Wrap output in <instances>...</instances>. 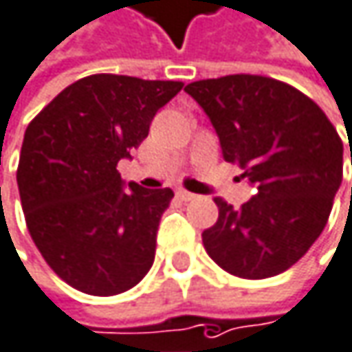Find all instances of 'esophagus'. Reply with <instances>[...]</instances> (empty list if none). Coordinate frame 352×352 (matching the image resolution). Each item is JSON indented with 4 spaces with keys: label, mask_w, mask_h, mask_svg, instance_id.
<instances>
[{
    "label": "esophagus",
    "mask_w": 352,
    "mask_h": 352,
    "mask_svg": "<svg viewBox=\"0 0 352 352\" xmlns=\"http://www.w3.org/2000/svg\"><path fill=\"white\" fill-rule=\"evenodd\" d=\"M175 195L181 201H193V199L197 197L195 193H191V191H187V189H183V187H177Z\"/></svg>",
    "instance_id": "esophagus-1"
}]
</instances>
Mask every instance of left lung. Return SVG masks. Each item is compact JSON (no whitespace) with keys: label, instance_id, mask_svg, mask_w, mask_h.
<instances>
[{"label":"left lung","instance_id":"8db88e82","mask_svg":"<svg viewBox=\"0 0 352 352\" xmlns=\"http://www.w3.org/2000/svg\"><path fill=\"white\" fill-rule=\"evenodd\" d=\"M208 112L223 159L243 167L258 193L201 234L209 258L232 276L262 280L294 266L322 234L342 181V141L298 88L258 74L185 86ZM352 163V148H351Z\"/></svg>","mask_w":352,"mask_h":352}]
</instances>
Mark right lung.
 I'll use <instances>...</instances> for the list:
<instances>
[{"label":"right lung","mask_w":352,"mask_h":352,"mask_svg":"<svg viewBox=\"0 0 352 352\" xmlns=\"http://www.w3.org/2000/svg\"><path fill=\"white\" fill-rule=\"evenodd\" d=\"M183 82L92 74L66 86L28 124L17 165L25 226L66 284L92 296L131 290L151 270L173 191L122 189L116 171Z\"/></svg>","instance_id":"1"}]
</instances>
